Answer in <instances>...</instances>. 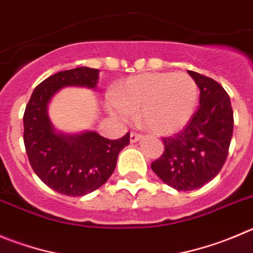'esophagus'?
<instances>
[{
    "instance_id": "esophagus-1",
    "label": "esophagus",
    "mask_w": 253,
    "mask_h": 253,
    "mask_svg": "<svg viewBox=\"0 0 253 253\" xmlns=\"http://www.w3.org/2000/svg\"><path fill=\"white\" fill-rule=\"evenodd\" d=\"M141 137H142V134L137 133V132H131V134H129V141L132 143L137 142L138 140H141Z\"/></svg>"
}]
</instances>
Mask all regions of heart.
<instances>
[{
  "instance_id": "obj_1",
  "label": "heart",
  "mask_w": 253,
  "mask_h": 253,
  "mask_svg": "<svg viewBox=\"0 0 253 253\" xmlns=\"http://www.w3.org/2000/svg\"><path fill=\"white\" fill-rule=\"evenodd\" d=\"M198 86L185 72H151L129 77L108 102L110 112L122 122L140 112V121L152 133L172 134L192 119Z\"/></svg>"
}]
</instances>
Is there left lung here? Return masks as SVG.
I'll list each match as a JSON object with an SVG mask.
<instances>
[{
    "label": "left lung",
    "mask_w": 253,
    "mask_h": 253,
    "mask_svg": "<svg viewBox=\"0 0 253 253\" xmlns=\"http://www.w3.org/2000/svg\"><path fill=\"white\" fill-rule=\"evenodd\" d=\"M200 88V107L185 128L164 137L165 151L151 169L166 185L192 191L213 180L225 165L233 132L230 96L218 82L188 71Z\"/></svg>",
    "instance_id": "left-lung-1"
}]
</instances>
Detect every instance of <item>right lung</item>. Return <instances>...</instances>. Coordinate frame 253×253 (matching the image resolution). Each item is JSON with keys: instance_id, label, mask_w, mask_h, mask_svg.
<instances>
[{"instance_id": "obj_1", "label": "right lung", "mask_w": 253, "mask_h": 253, "mask_svg": "<svg viewBox=\"0 0 253 253\" xmlns=\"http://www.w3.org/2000/svg\"><path fill=\"white\" fill-rule=\"evenodd\" d=\"M98 70L77 67L61 71L32 92L23 115V142L31 167L49 188L62 195L84 196L97 190L115 171L117 157L129 143V133L107 140L97 132H57L47 112L52 96L66 86L94 88Z\"/></svg>"}]
</instances>
